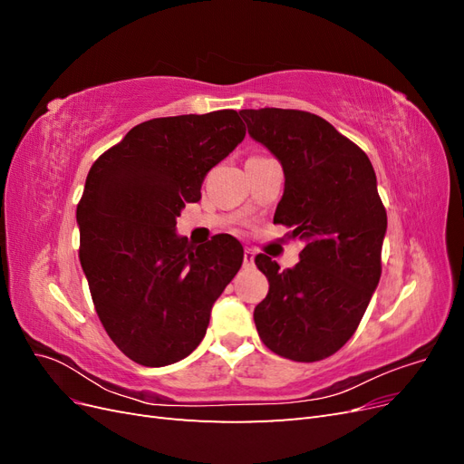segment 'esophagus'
<instances>
[{
  "mask_svg": "<svg viewBox=\"0 0 464 464\" xmlns=\"http://www.w3.org/2000/svg\"><path fill=\"white\" fill-rule=\"evenodd\" d=\"M254 261H256V254H254V249H246L244 251V266L246 269H249V266H254Z\"/></svg>",
  "mask_w": 464,
  "mask_h": 464,
  "instance_id": "esophagus-1",
  "label": "esophagus"
}]
</instances>
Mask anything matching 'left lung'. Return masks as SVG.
I'll return each instance as SVG.
<instances>
[{"label":"left lung","mask_w":464,"mask_h":464,"mask_svg":"<svg viewBox=\"0 0 464 464\" xmlns=\"http://www.w3.org/2000/svg\"><path fill=\"white\" fill-rule=\"evenodd\" d=\"M240 116L283 166L275 222L304 242L292 269L256 257L269 280V294L256 305V327L275 354L317 362L354 334L382 276L387 213L373 166L358 145L310 111L261 108L240 110Z\"/></svg>","instance_id":"1"}]
</instances>
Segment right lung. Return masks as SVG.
Instances as JSON below:
<instances>
[{
	"label": "right lung",
	"instance_id": "1",
	"mask_svg": "<svg viewBox=\"0 0 464 464\" xmlns=\"http://www.w3.org/2000/svg\"><path fill=\"white\" fill-rule=\"evenodd\" d=\"M244 137L236 110L154 118L91 168L77 205L81 266L108 336L141 366L189 356L240 271L236 237L218 234L193 247L176 234V218L201 199L207 172Z\"/></svg>",
	"mask_w": 464,
	"mask_h": 464
}]
</instances>
